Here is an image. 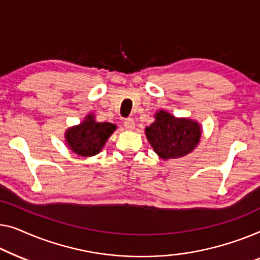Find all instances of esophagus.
Instances as JSON below:
<instances>
[{
	"instance_id": "esophagus-1",
	"label": "esophagus",
	"mask_w": 260,
	"mask_h": 260,
	"mask_svg": "<svg viewBox=\"0 0 260 260\" xmlns=\"http://www.w3.org/2000/svg\"><path fill=\"white\" fill-rule=\"evenodd\" d=\"M123 126H125V128H126L127 131L134 129V128H135V122H134V120L131 119V118L125 119V121H123Z\"/></svg>"
}]
</instances>
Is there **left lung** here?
Listing matches in <instances>:
<instances>
[{
  "label": "left lung",
  "instance_id": "obj_1",
  "mask_svg": "<svg viewBox=\"0 0 260 260\" xmlns=\"http://www.w3.org/2000/svg\"><path fill=\"white\" fill-rule=\"evenodd\" d=\"M155 121L145 133L154 152L164 160L187 155L199 144L202 128L194 120L175 118L165 111L154 115Z\"/></svg>",
  "mask_w": 260,
  "mask_h": 260
}]
</instances>
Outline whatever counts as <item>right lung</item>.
Masks as SVG:
<instances>
[{
	"label": "right lung",
	"instance_id": "add662e5",
	"mask_svg": "<svg viewBox=\"0 0 260 260\" xmlns=\"http://www.w3.org/2000/svg\"><path fill=\"white\" fill-rule=\"evenodd\" d=\"M115 129L114 123L96 122L94 114H88L80 125L68 128L64 137L69 148L76 154L93 156L101 152Z\"/></svg>",
	"mask_w": 260,
	"mask_h": 260
}]
</instances>
